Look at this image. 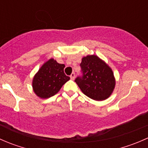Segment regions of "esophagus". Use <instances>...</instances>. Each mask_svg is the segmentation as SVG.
<instances>
[{
  "instance_id": "esophagus-1",
  "label": "esophagus",
  "mask_w": 148,
  "mask_h": 148,
  "mask_svg": "<svg viewBox=\"0 0 148 148\" xmlns=\"http://www.w3.org/2000/svg\"><path fill=\"white\" fill-rule=\"evenodd\" d=\"M70 78H71V80H74V79H75V74H74V73H72V74H71V76H70Z\"/></svg>"
}]
</instances>
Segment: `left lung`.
Listing matches in <instances>:
<instances>
[{"instance_id":"obj_1","label":"left lung","mask_w":148,"mask_h":148,"mask_svg":"<svg viewBox=\"0 0 148 148\" xmlns=\"http://www.w3.org/2000/svg\"><path fill=\"white\" fill-rule=\"evenodd\" d=\"M82 77H77L75 82L86 96L96 101L107 99L112 94L116 81L112 69L96 55H88L80 64Z\"/></svg>"}]
</instances>
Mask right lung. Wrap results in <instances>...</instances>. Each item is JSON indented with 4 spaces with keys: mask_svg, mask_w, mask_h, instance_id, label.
<instances>
[{
    "mask_svg": "<svg viewBox=\"0 0 148 148\" xmlns=\"http://www.w3.org/2000/svg\"><path fill=\"white\" fill-rule=\"evenodd\" d=\"M65 65L50 59L43 64L32 80L34 92L41 99H47L59 92L70 79L64 72Z\"/></svg>",
    "mask_w": 148,
    "mask_h": 148,
    "instance_id": "obj_1",
    "label": "right lung"
}]
</instances>
